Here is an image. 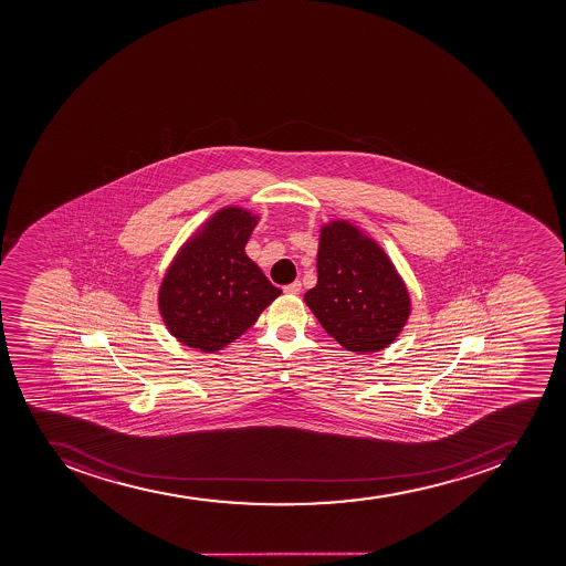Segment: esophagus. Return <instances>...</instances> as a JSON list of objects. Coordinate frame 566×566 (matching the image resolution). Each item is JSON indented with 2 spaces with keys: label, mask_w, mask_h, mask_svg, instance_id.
Returning a JSON list of instances; mask_svg holds the SVG:
<instances>
[{
  "label": "esophagus",
  "mask_w": 566,
  "mask_h": 566,
  "mask_svg": "<svg viewBox=\"0 0 566 566\" xmlns=\"http://www.w3.org/2000/svg\"><path fill=\"white\" fill-rule=\"evenodd\" d=\"M302 290L301 281L291 282V284L284 285L285 295H298Z\"/></svg>",
  "instance_id": "1"
}]
</instances>
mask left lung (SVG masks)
<instances>
[{
    "label": "left lung",
    "instance_id": "obj_1",
    "mask_svg": "<svg viewBox=\"0 0 566 566\" xmlns=\"http://www.w3.org/2000/svg\"><path fill=\"white\" fill-rule=\"evenodd\" d=\"M318 281L304 296L327 335L353 353L395 342L410 313L406 284L386 251L346 220L321 231Z\"/></svg>",
    "mask_w": 566,
    "mask_h": 566
}]
</instances>
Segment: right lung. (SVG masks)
Returning <instances> with one entry per match:
<instances>
[{
  "label": "right lung",
  "mask_w": 566,
  "mask_h": 566,
  "mask_svg": "<svg viewBox=\"0 0 566 566\" xmlns=\"http://www.w3.org/2000/svg\"><path fill=\"white\" fill-rule=\"evenodd\" d=\"M256 217L224 208L191 237L166 271L159 311L177 340L216 353L255 324L281 295L261 268L245 255Z\"/></svg>",
  "instance_id": "add662e5"
}]
</instances>
